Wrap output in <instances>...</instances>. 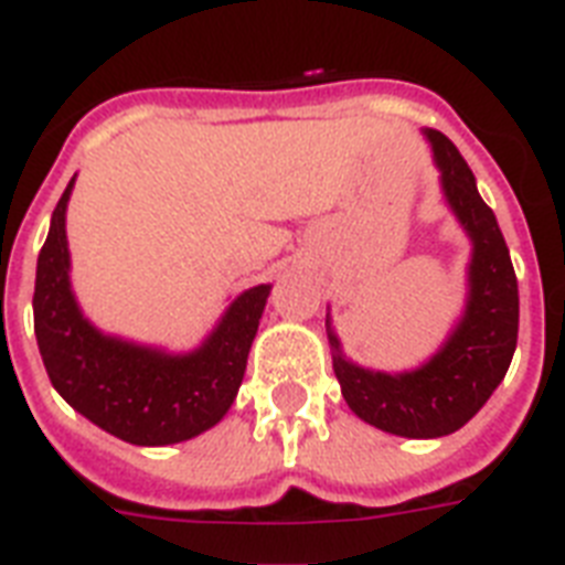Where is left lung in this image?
<instances>
[{
    "label": "left lung",
    "mask_w": 565,
    "mask_h": 565,
    "mask_svg": "<svg viewBox=\"0 0 565 565\" xmlns=\"http://www.w3.org/2000/svg\"><path fill=\"white\" fill-rule=\"evenodd\" d=\"M422 135L430 143L445 204L470 239L468 294L459 320L422 366L381 372L343 355L332 315H326L332 366L349 409L404 439L450 436L477 416L511 366L520 326L516 274L493 210L482 202L454 141L439 129H422Z\"/></svg>",
    "instance_id": "obj_1"
}]
</instances>
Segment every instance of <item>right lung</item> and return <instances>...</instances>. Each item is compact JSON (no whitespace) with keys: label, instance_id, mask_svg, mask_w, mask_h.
Segmentation results:
<instances>
[{"label":"right lung","instance_id":"add662e5","mask_svg":"<svg viewBox=\"0 0 565 565\" xmlns=\"http://www.w3.org/2000/svg\"><path fill=\"white\" fill-rule=\"evenodd\" d=\"M74 179L51 213L36 259L34 334L51 384L83 418L129 445L164 447L202 436L225 418L239 393L271 286L242 291L190 352L100 332L83 315L68 277L65 210Z\"/></svg>","mask_w":565,"mask_h":565}]
</instances>
